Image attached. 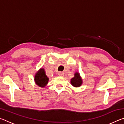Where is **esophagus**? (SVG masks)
<instances>
[{
	"instance_id": "obj_1",
	"label": "esophagus",
	"mask_w": 124,
	"mask_h": 124,
	"mask_svg": "<svg viewBox=\"0 0 124 124\" xmlns=\"http://www.w3.org/2000/svg\"><path fill=\"white\" fill-rule=\"evenodd\" d=\"M58 75H59V76H60V77H63L64 76V73H63V72H59L58 73Z\"/></svg>"
}]
</instances>
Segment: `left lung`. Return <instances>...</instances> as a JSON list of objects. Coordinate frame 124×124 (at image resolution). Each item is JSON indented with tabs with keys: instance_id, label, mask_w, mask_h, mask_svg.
Segmentation results:
<instances>
[{
	"instance_id": "8db88e82",
	"label": "left lung",
	"mask_w": 124,
	"mask_h": 124,
	"mask_svg": "<svg viewBox=\"0 0 124 124\" xmlns=\"http://www.w3.org/2000/svg\"><path fill=\"white\" fill-rule=\"evenodd\" d=\"M71 84L74 87H79L82 84V80L78 73H75L74 77L71 79Z\"/></svg>"
}]
</instances>
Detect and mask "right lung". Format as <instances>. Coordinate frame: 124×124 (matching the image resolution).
Returning a JSON list of instances; mask_svg holds the SVG:
<instances>
[{
  "mask_svg": "<svg viewBox=\"0 0 124 124\" xmlns=\"http://www.w3.org/2000/svg\"><path fill=\"white\" fill-rule=\"evenodd\" d=\"M35 81L40 87H44L49 81V78L45 74L44 70L40 69L35 75Z\"/></svg>",
  "mask_w": 124,
  "mask_h": 124,
  "instance_id": "add662e5",
  "label": "right lung"
}]
</instances>
